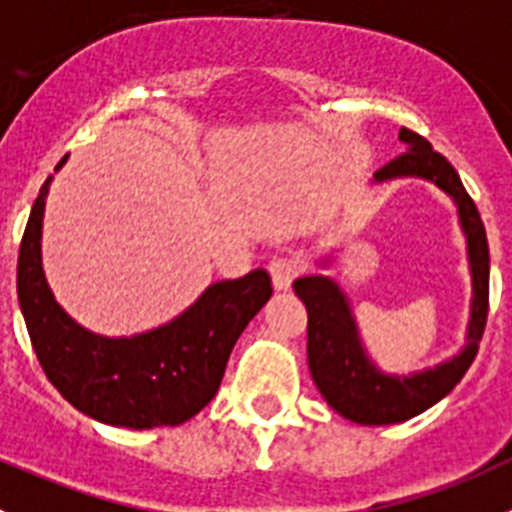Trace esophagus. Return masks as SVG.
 Masks as SVG:
<instances>
[{
    "label": "esophagus",
    "mask_w": 512,
    "mask_h": 512,
    "mask_svg": "<svg viewBox=\"0 0 512 512\" xmlns=\"http://www.w3.org/2000/svg\"><path fill=\"white\" fill-rule=\"evenodd\" d=\"M267 270H270L275 290H288L290 283H293V280L298 278V273L303 270V265L296 257H275V260H270Z\"/></svg>",
    "instance_id": "1"
}]
</instances>
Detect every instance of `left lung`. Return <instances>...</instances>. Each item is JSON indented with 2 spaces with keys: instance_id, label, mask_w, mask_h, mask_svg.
<instances>
[{
  "instance_id": "obj_1",
  "label": "left lung",
  "mask_w": 512,
  "mask_h": 512,
  "mask_svg": "<svg viewBox=\"0 0 512 512\" xmlns=\"http://www.w3.org/2000/svg\"><path fill=\"white\" fill-rule=\"evenodd\" d=\"M398 140L405 145V153L382 165L375 173V181L426 178L454 199L459 224L467 234L472 313L467 324V344L457 357L408 377L385 375L367 357L352 308L339 285L326 275H308L293 283L296 296L308 311V370L313 382L339 416L362 426L408 421L449 395L477 357L490 308V247L480 211L464 191L454 165L436 153L426 137L403 127Z\"/></svg>"
}]
</instances>
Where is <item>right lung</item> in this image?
Returning a JSON list of instances; mask_svg holds the SVG:
<instances>
[{
	"instance_id": "add662e5",
	"label": "right lung",
	"mask_w": 512,
	"mask_h": 512,
	"mask_svg": "<svg viewBox=\"0 0 512 512\" xmlns=\"http://www.w3.org/2000/svg\"><path fill=\"white\" fill-rule=\"evenodd\" d=\"M48 186L50 178L32 204L17 257V296L43 372L73 408L109 426L186 423L214 398L239 334L273 296L270 275L252 270L209 285L181 316L145 334H94L55 303L45 280L40 234Z\"/></svg>"
}]
</instances>
